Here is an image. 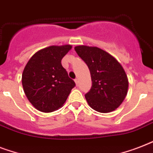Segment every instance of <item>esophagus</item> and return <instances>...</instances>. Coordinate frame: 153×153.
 I'll list each match as a JSON object with an SVG mask.
<instances>
[{
    "instance_id": "obj_1",
    "label": "esophagus",
    "mask_w": 153,
    "mask_h": 153,
    "mask_svg": "<svg viewBox=\"0 0 153 153\" xmlns=\"http://www.w3.org/2000/svg\"><path fill=\"white\" fill-rule=\"evenodd\" d=\"M74 82H75V84H76V86H78V85H79V79H74Z\"/></svg>"
}]
</instances>
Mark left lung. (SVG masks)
<instances>
[{"label": "left lung", "instance_id": "left-lung-1", "mask_svg": "<svg viewBox=\"0 0 153 153\" xmlns=\"http://www.w3.org/2000/svg\"><path fill=\"white\" fill-rule=\"evenodd\" d=\"M91 72L92 86L85 98L89 105L100 113L115 110L128 92V81L121 63L109 53L97 47L74 48Z\"/></svg>", "mask_w": 153, "mask_h": 153}]
</instances>
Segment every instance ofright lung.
<instances>
[{
	"label": "right lung",
	"instance_id": "right-lung-1",
	"mask_svg": "<svg viewBox=\"0 0 153 153\" xmlns=\"http://www.w3.org/2000/svg\"><path fill=\"white\" fill-rule=\"evenodd\" d=\"M70 44L50 46L35 53L22 74L25 95L39 111L51 113L63 105L75 86L61 60L71 49Z\"/></svg>",
	"mask_w": 153,
	"mask_h": 153
}]
</instances>
